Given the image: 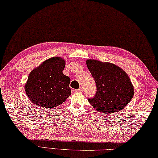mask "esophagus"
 Instances as JSON below:
<instances>
[{
  "mask_svg": "<svg viewBox=\"0 0 158 158\" xmlns=\"http://www.w3.org/2000/svg\"><path fill=\"white\" fill-rule=\"evenodd\" d=\"M74 92H82V88H80V89H74Z\"/></svg>",
  "mask_w": 158,
  "mask_h": 158,
  "instance_id": "1",
  "label": "esophagus"
}]
</instances>
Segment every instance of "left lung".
Wrapping results in <instances>:
<instances>
[{
  "label": "left lung",
  "instance_id": "1",
  "mask_svg": "<svg viewBox=\"0 0 158 158\" xmlns=\"http://www.w3.org/2000/svg\"><path fill=\"white\" fill-rule=\"evenodd\" d=\"M86 64L97 86L94 97L88 98L94 108L102 113H113L126 106L134 91L125 71L113 64L94 59H88Z\"/></svg>",
  "mask_w": 158,
  "mask_h": 158
}]
</instances>
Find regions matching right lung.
Returning a JSON list of instances; mask_svg holds the SVG:
<instances>
[{
  "instance_id": "right-lung-1",
  "label": "right lung",
  "mask_w": 158,
  "mask_h": 158,
  "mask_svg": "<svg viewBox=\"0 0 158 158\" xmlns=\"http://www.w3.org/2000/svg\"><path fill=\"white\" fill-rule=\"evenodd\" d=\"M65 61L61 57L48 59L31 72L25 85L28 97L46 108L58 106L71 94L70 77L63 73Z\"/></svg>"
}]
</instances>
